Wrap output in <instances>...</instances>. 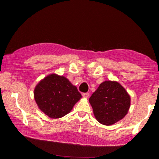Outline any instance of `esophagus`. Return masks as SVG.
Here are the masks:
<instances>
[{
  "label": "esophagus",
  "instance_id": "esophagus-1",
  "mask_svg": "<svg viewBox=\"0 0 159 159\" xmlns=\"http://www.w3.org/2000/svg\"><path fill=\"white\" fill-rule=\"evenodd\" d=\"M82 96H83V98H89V96H90V94H89V93H88V92H87V93H83V94H82Z\"/></svg>",
  "mask_w": 159,
  "mask_h": 159
}]
</instances>
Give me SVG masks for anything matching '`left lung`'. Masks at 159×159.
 <instances>
[{"mask_svg": "<svg viewBox=\"0 0 159 159\" xmlns=\"http://www.w3.org/2000/svg\"><path fill=\"white\" fill-rule=\"evenodd\" d=\"M130 96L117 81H105L89 98L96 119L101 124L111 125L124 118L130 107Z\"/></svg>", "mask_w": 159, "mask_h": 159, "instance_id": "obj_1", "label": "left lung"}]
</instances>
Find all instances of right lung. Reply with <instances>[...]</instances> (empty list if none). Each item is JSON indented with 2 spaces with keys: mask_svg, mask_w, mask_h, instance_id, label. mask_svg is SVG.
I'll return each instance as SVG.
<instances>
[{
  "mask_svg": "<svg viewBox=\"0 0 159 159\" xmlns=\"http://www.w3.org/2000/svg\"><path fill=\"white\" fill-rule=\"evenodd\" d=\"M34 98L39 109L45 115L57 119L69 114L81 95L68 79L52 74L37 84Z\"/></svg>",
  "mask_w": 159,
  "mask_h": 159,
  "instance_id": "obj_1",
  "label": "right lung"
}]
</instances>
